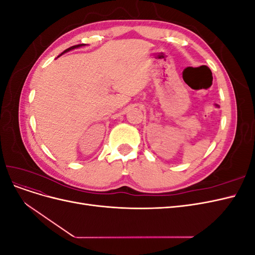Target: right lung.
Returning a JSON list of instances; mask_svg holds the SVG:
<instances>
[{
    "mask_svg": "<svg viewBox=\"0 0 255 255\" xmlns=\"http://www.w3.org/2000/svg\"><path fill=\"white\" fill-rule=\"evenodd\" d=\"M83 45H85L84 43H82V44H76V45H73V47H71V48H69V49H67V50H65L63 53L61 54H64V53H66V52H68V51H71V50H73V49H76V48H80V47H83ZM60 54V55H61Z\"/></svg>",
    "mask_w": 255,
    "mask_h": 255,
    "instance_id": "1",
    "label": "right lung"
}]
</instances>
